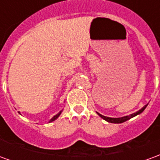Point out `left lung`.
Masks as SVG:
<instances>
[{
    "instance_id": "1",
    "label": "left lung",
    "mask_w": 160,
    "mask_h": 160,
    "mask_svg": "<svg viewBox=\"0 0 160 160\" xmlns=\"http://www.w3.org/2000/svg\"><path fill=\"white\" fill-rule=\"evenodd\" d=\"M147 106H148V104H146L145 106H143V107L141 108V110H139V111H136V112H134L133 114L129 115V116H125V117H122V118H109V117H105V116H103V115L99 114V113H98V112L97 113L101 118H103L104 120H105L106 122H111V123H122V122H126V121L129 120L130 118H134L135 116H137V115H140L141 113H142V112L144 111L145 109L147 108Z\"/></svg>"
}]
</instances>
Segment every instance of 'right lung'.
Instances as JSON below:
<instances>
[{"label": "right lung", "mask_w": 160, "mask_h": 160, "mask_svg": "<svg viewBox=\"0 0 160 160\" xmlns=\"http://www.w3.org/2000/svg\"><path fill=\"white\" fill-rule=\"evenodd\" d=\"M62 111H63V110H62V111H60L59 113H57V114H56V116H54V117H53V118H51V119H50V120H49V122H53V121L56 120V119H57V118H59V116H60V115L62 114Z\"/></svg>", "instance_id": "right-lung-1"}]
</instances>
